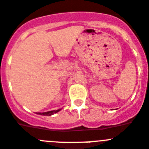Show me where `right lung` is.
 <instances>
[{
    "instance_id": "1",
    "label": "right lung",
    "mask_w": 149,
    "mask_h": 149,
    "mask_svg": "<svg viewBox=\"0 0 149 149\" xmlns=\"http://www.w3.org/2000/svg\"><path fill=\"white\" fill-rule=\"evenodd\" d=\"M59 111H60V109L59 110H55V111H47V112H44V113H37V114L44 115V116H51V115H53V114H54V113L58 112Z\"/></svg>"
}]
</instances>
